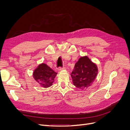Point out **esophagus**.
Masks as SVG:
<instances>
[{
  "instance_id": "34e87169",
  "label": "esophagus",
  "mask_w": 130,
  "mask_h": 130,
  "mask_svg": "<svg viewBox=\"0 0 130 130\" xmlns=\"http://www.w3.org/2000/svg\"><path fill=\"white\" fill-rule=\"evenodd\" d=\"M66 70V68L64 67H63V68L60 67V68H58L59 71H62V70Z\"/></svg>"
}]
</instances>
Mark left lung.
Returning a JSON list of instances; mask_svg holds the SVG:
<instances>
[{
  "label": "left lung",
  "mask_w": 130,
  "mask_h": 130,
  "mask_svg": "<svg viewBox=\"0 0 130 130\" xmlns=\"http://www.w3.org/2000/svg\"><path fill=\"white\" fill-rule=\"evenodd\" d=\"M98 73V67L86 55L81 56L75 64L74 69L70 74L73 85L77 88L84 90L88 88L95 81Z\"/></svg>",
  "instance_id": "left-lung-1"
}]
</instances>
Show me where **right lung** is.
<instances>
[{
	"label": "right lung",
	"instance_id": "1",
	"mask_svg": "<svg viewBox=\"0 0 130 130\" xmlns=\"http://www.w3.org/2000/svg\"><path fill=\"white\" fill-rule=\"evenodd\" d=\"M57 73L44 63L39 64L32 73L34 79L43 88H48L52 86Z\"/></svg>",
	"mask_w": 130,
	"mask_h": 130
}]
</instances>
